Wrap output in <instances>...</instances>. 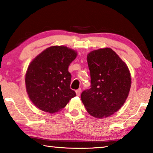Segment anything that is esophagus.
Returning a JSON list of instances; mask_svg holds the SVG:
<instances>
[{"label": "esophagus", "instance_id": "esophagus-1", "mask_svg": "<svg viewBox=\"0 0 153 153\" xmlns=\"http://www.w3.org/2000/svg\"><path fill=\"white\" fill-rule=\"evenodd\" d=\"M81 92H82V90H81V88H79L78 90H77L76 91L77 96H78V97H79V96L80 95V94H81Z\"/></svg>", "mask_w": 153, "mask_h": 153}]
</instances>
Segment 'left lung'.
Segmentation results:
<instances>
[{
    "label": "left lung",
    "instance_id": "left-lung-1",
    "mask_svg": "<svg viewBox=\"0 0 153 153\" xmlns=\"http://www.w3.org/2000/svg\"><path fill=\"white\" fill-rule=\"evenodd\" d=\"M87 61L91 86L82 92V101L93 117H109L122 107L128 97L131 83L128 67L110 48L90 52Z\"/></svg>",
    "mask_w": 153,
    "mask_h": 153
}]
</instances>
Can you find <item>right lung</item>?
I'll use <instances>...</instances> for the list:
<instances>
[{
  "label": "right lung",
  "instance_id": "add662e5",
  "mask_svg": "<svg viewBox=\"0 0 153 153\" xmlns=\"http://www.w3.org/2000/svg\"><path fill=\"white\" fill-rule=\"evenodd\" d=\"M77 55L67 46H54L31 62L25 74V87L36 107L55 113L76 97V92L70 88L71 75L68 67Z\"/></svg>",
  "mask_w": 153,
  "mask_h": 153
}]
</instances>
